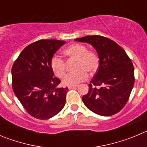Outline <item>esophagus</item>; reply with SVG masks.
<instances>
[{
  "label": "esophagus",
  "instance_id": "esophagus-1",
  "mask_svg": "<svg viewBox=\"0 0 147 147\" xmlns=\"http://www.w3.org/2000/svg\"><path fill=\"white\" fill-rule=\"evenodd\" d=\"M78 87V85H75V86H69L68 87V89H75V88H76Z\"/></svg>",
  "mask_w": 147,
  "mask_h": 147
}]
</instances>
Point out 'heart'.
Returning <instances> with one entry per match:
<instances>
[{
	"label": "heart",
	"mask_w": 147,
	"mask_h": 147,
	"mask_svg": "<svg viewBox=\"0 0 147 147\" xmlns=\"http://www.w3.org/2000/svg\"><path fill=\"white\" fill-rule=\"evenodd\" d=\"M63 54L69 59H75L74 70L76 72L68 74L62 81L65 86H75L85 81L88 78V74H93L98 69L99 59L97 54L93 51H88L85 45L74 43L63 51ZM51 67L53 73L58 78H62L65 75V62L58 56L53 57L51 60Z\"/></svg>",
	"instance_id": "b5f03b06"
}]
</instances>
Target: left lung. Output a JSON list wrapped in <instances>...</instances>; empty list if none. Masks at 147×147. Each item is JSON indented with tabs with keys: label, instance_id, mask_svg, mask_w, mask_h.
<instances>
[{
	"label": "left lung",
	"instance_id": "1",
	"mask_svg": "<svg viewBox=\"0 0 147 147\" xmlns=\"http://www.w3.org/2000/svg\"><path fill=\"white\" fill-rule=\"evenodd\" d=\"M75 40L90 44L99 59L98 71L90 82L88 93L82 96L83 102L102 116L117 113L127 104L134 85L132 61L120 45L107 37L92 35Z\"/></svg>",
	"mask_w": 147,
	"mask_h": 147
}]
</instances>
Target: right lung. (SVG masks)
<instances>
[{
  "mask_svg": "<svg viewBox=\"0 0 147 147\" xmlns=\"http://www.w3.org/2000/svg\"><path fill=\"white\" fill-rule=\"evenodd\" d=\"M65 43L63 40H40L22 51L11 67L13 91L28 114L45 120L64 107L68 88H57L51 60Z\"/></svg>",
  "mask_w": 147,
  "mask_h": 147,
  "instance_id": "right-lung-1",
  "label": "right lung"
}]
</instances>
